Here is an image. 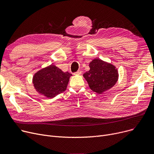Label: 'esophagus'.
I'll return each instance as SVG.
<instances>
[{"instance_id": "1", "label": "esophagus", "mask_w": 154, "mask_h": 154, "mask_svg": "<svg viewBox=\"0 0 154 154\" xmlns=\"http://www.w3.org/2000/svg\"><path fill=\"white\" fill-rule=\"evenodd\" d=\"M81 74H82V71L80 70H79L77 72L74 73V75H80Z\"/></svg>"}]
</instances>
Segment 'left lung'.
Wrapping results in <instances>:
<instances>
[{"mask_svg": "<svg viewBox=\"0 0 154 154\" xmlns=\"http://www.w3.org/2000/svg\"><path fill=\"white\" fill-rule=\"evenodd\" d=\"M89 67L90 70L83 76L92 91L101 94L114 87L117 82L118 70L112 63L95 59L90 62Z\"/></svg>", "mask_w": 154, "mask_h": 154, "instance_id": "left-lung-1", "label": "left lung"}]
</instances>
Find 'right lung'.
Instances as JSON below:
<instances>
[{
  "instance_id": "obj_1",
  "label": "right lung",
  "mask_w": 154,
  "mask_h": 154,
  "mask_svg": "<svg viewBox=\"0 0 154 154\" xmlns=\"http://www.w3.org/2000/svg\"><path fill=\"white\" fill-rule=\"evenodd\" d=\"M71 74L63 72L54 65L37 72L32 79L36 91L47 98L52 99L66 90Z\"/></svg>"
}]
</instances>
